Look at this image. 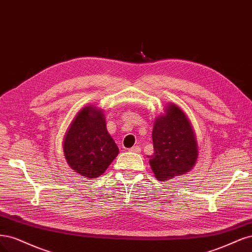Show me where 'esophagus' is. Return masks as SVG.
I'll return each instance as SVG.
<instances>
[{
    "mask_svg": "<svg viewBox=\"0 0 252 252\" xmlns=\"http://www.w3.org/2000/svg\"><path fill=\"white\" fill-rule=\"evenodd\" d=\"M140 148L138 147V145H136V147H133L131 149H128V152H132V153H140Z\"/></svg>",
    "mask_w": 252,
    "mask_h": 252,
    "instance_id": "34e87169",
    "label": "esophagus"
}]
</instances>
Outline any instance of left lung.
I'll use <instances>...</instances> for the list:
<instances>
[{
  "instance_id": "left-lung-1",
  "label": "left lung",
  "mask_w": 252,
  "mask_h": 252,
  "mask_svg": "<svg viewBox=\"0 0 252 252\" xmlns=\"http://www.w3.org/2000/svg\"><path fill=\"white\" fill-rule=\"evenodd\" d=\"M154 155L149 156L156 179L167 181L189 173L198 159L194 129L185 113L175 103H167L156 117L153 127Z\"/></svg>"
}]
</instances>
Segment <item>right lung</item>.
I'll return each mask as SVG.
<instances>
[{"instance_id":"1","label":"right lung","mask_w":252,"mask_h":252,"mask_svg":"<svg viewBox=\"0 0 252 252\" xmlns=\"http://www.w3.org/2000/svg\"><path fill=\"white\" fill-rule=\"evenodd\" d=\"M69 166L88 179L102 175L118 153L107 129L103 110L88 104L73 118L63 141Z\"/></svg>"}]
</instances>
